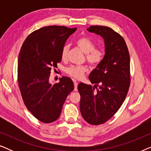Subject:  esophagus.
Instances as JSON below:
<instances>
[{
    "instance_id": "1",
    "label": "esophagus",
    "mask_w": 151,
    "mask_h": 151,
    "mask_svg": "<svg viewBox=\"0 0 151 151\" xmlns=\"http://www.w3.org/2000/svg\"><path fill=\"white\" fill-rule=\"evenodd\" d=\"M73 82H74V90L75 91H77L78 90V82L76 81V80H73Z\"/></svg>"
}]
</instances>
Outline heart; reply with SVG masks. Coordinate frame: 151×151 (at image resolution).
Here are the masks:
<instances>
[{
    "label": "heart",
    "mask_w": 151,
    "mask_h": 151,
    "mask_svg": "<svg viewBox=\"0 0 151 151\" xmlns=\"http://www.w3.org/2000/svg\"><path fill=\"white\" fill-rule=\"evenodd\" d=\"M76 44L79 47L82 52L86 54V59L91 65H96L102 60L104 58V53L100 49H95V45L90 39L86 37H81L76 40ZM68 47L64 46L61 51V58L65 60L67 58ZM66 73L72 77L76 78H81L84 72L87 71V68L85 66H70L66 69Z\"/></svg>",
    "instance_id": "1"
}]
</instances>
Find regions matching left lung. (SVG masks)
<instances>
[{"label":"left lung","mask_w":151,"mask_h":151,"mask_svg":"<svg viewBox=\"0 0 151 151\" xmlns=\"http://www.w3.org/2000/svg\"><path fill=\"white\" fill-rule=\"evenodd\" d=\"M87 31L103 38L105 54L88 77L94 86L82 82L78 84L80 109L86 122L99 125L114 115L127 97L130 86V55L124 38L111 28L91 26Z\"/></svg>","instance_id":"1"}]
</instances>
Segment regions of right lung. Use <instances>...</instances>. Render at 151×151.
Wrapping results in <instances>:
<instances>
[{"label":"right lung","instance_id":"right-lung-1","mask_svg":"<svg viewBox=\"0 0 151 151\" xmlns=\"http://www.w3.org/2000/svg\"><path fill=\"white\" fill-rule=\"evenodd\" d=\"M77 28L47 26L32 32L20 49L18 81L23 102L34 116L43 123L60 117L66 98L73 90V82L63 76L58 83L49 82L52 67L61 61V51Z\"/></svg>","mask_w":151,"mask_h":151}]
</instances>
